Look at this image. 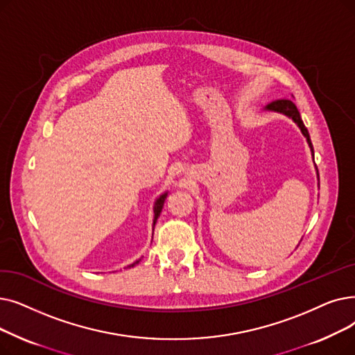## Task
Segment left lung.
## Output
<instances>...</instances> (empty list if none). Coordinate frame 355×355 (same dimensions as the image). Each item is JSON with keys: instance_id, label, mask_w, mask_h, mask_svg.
Returning a JSON list of instances; mask_svg holds the SVG:
<instances>
[{"instance_id": "8db88e82", "label": "left lung", "mask_w": 355, "mask_h": 355, "mask_svg": "<svg viewBox=\"0 0 355 355\" xmlns=\"http://www.w3.org/2000/svg\"><path fill=\"white\" fill-rule=\"evenodd\" d=\"M264 110H266V112H272V113L284 114V116H287L288 119H291L293 121H295L296 125H297V128L300 129L302 135L306 137V142H307V145H309V148H311V150H312V157L315 155V153H313V145H312V141H311L309 132H307V129H306V126H304V123H303V120H302V117H300V113H299V110H297V107H296L295 103H293L291 100H277V101H272L271 104H268ZM315 166H316V165H315ZM316 171H318V168H316ZM318 180H319V174H318Z\"/></svg>"}]
</instances>
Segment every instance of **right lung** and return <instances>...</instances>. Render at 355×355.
I'll return each instance as SVG.
<instances>
[{"instance_id": "add662e5", "label": "right lung", "mask_w": 355, "mask_h": 355, "mask_svg": "<svg viewBox=\"0 0 355 355\" xmlns=\"http://www.w3.org/2000/svg\"><path fill=\"white\" fill-rule=\"evenodd\" d=\"M166 196H168V191H164V193L155 200V203H153V225H152V226H155V223H157V220H158V218H159V214H161V211H162L164 202H165ZM139 261H141V259H139ZM139 261H135L133 264H130V266H128V267H135L136 264H139Z\"/></svg>"}]
</instances>
